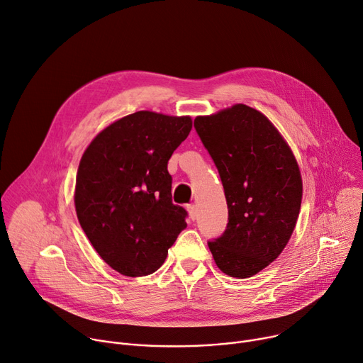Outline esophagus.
<instances>
[{
	"instance_id": "1",
	"label": "esophagus",
	"mask_w": 363,
	"mask_h": 363,
	"mask_svg": "<svg viewBox=\"0 0 363 363\" xmlns=\"http://www.w3.org/2000/svg\"><path fill=\"white\" fill-rule=\"evenodd\" d=\"M186 210H188V216H189V218L191 220H195L196 218V214H199V213H196V211H199V210H196V206H188L186 207Z\"/></svg>"
}]
</instances>
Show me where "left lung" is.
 Wrapping results in <instances>:
<instances>
[{
	"label": "left lung",
	"mask_w": 363,
	"mask_h": 363,
	"mask_svg": "<svg viewBox=\"0 0 363 363\" xmlns=\"http://www.w3.org/2000/svg\"><path fill=\"white\" fill-rule=\"evenodd\" d=\"M194 127L218 169L228 208L224 235L208 247L223 274L250 278L292 236L303 200L298 162L272 121L246 104L195 117Z\"/></svg>",
	"instance_id": "obj_1"
}]
</instances>
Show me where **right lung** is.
<instances>
[{
    "label": "right lung",
    "mask_w": 363,
    "mask_h": 363,
    "mask_svg": "<svg viewBox=\"0 0 363 363\" xmlns=\"http://www.w3.org/2000/svg\"><path fill=\"white\" fill-rule=\"evenodd\" d=\"M192 128L189 116L149 110L121 117L86 146L74 203L92 247L125 277L157 271L186 227L172 204L168 160Z\"/></svg>",
    "instance_id": "1"
}]
</instances>
